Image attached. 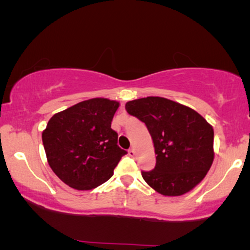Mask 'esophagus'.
Segmentation results:
<instances>
[{
  "mask_svg": "<svg viewBox=\"0 0 250 250\" xmlns=\"http://www.w3.org/2000/svg\"><path fill=\"white\" fill-rule=\"evenodd\" d=\"M128 156L129 157H134L135 156V150L133 149V148H131L128 150Z\"/></svg>",
  "mask_w": 250,
  "mask_h": 250,
  "instance_id": "obj_1",
  "label": "esophagus"
}]
</instances>
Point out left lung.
<instances>
[{
    "mask_svg": "<svg viewBox=\"0 0 250 250\" xmlns=\"http://www.w3.org/2000/svg\"><path fill=\"white\" fill-rule=\"evenodd\" d=\"M126 111L143 122L155 146L156 166L142 177L164 196H181L206 176L214 159V131L193 109L159 97L128 101Z\"/></svg>",
    "mask_w": 250,
    "mask_h": 250,
    "instance_id": "left-lung-1",
    "label": "left lung"
}]
</instances>
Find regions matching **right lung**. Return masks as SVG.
Masks as SVG:
<instances>
[{"label":"right lung","instance_id":"obj_1","mask_svg":"<svg viewBox=\"0 0 250 250\" xmlns=\"http://www.w3.org/2000/svg\"><path fill=\"white\" fill-rule=\"evenodd\" d=\"M119 104L95 98L53 115L42 133L54 174L74 189H94L114 174L127 151L117 145L111 121Z\"/></svg>","mask_w":250,"mask_h":250}]
</instances>
